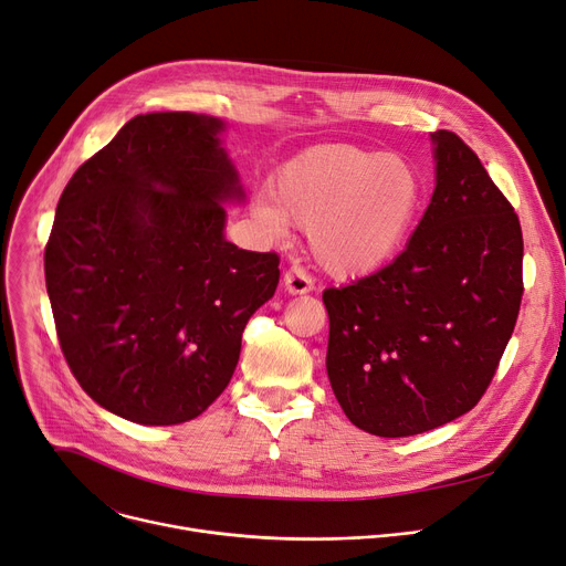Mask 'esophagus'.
<instances>
[{"mask_svg": "<svg viewBox=\"0 0 566 566\" xmlns=\"http://www.w3.org/2000/svg\"><path fill=\"white\" fill-rule=\"evenodd\" d=\"M284 289L289 293H310L314 289V280L303 265H291L284 275Z\"/></svg>", "mask_w": 566, "mask_h": 566, "instance_id": "34e87169", "label": "esophagus"}]
</instances>
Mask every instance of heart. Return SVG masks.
Masks as SVG:
<instances>
[{
	"instance_id": "1",
	"label": "heart",
	"mask_w": 566,
	"mask_h": 566,
	"mask_svg": "<svg viewBox=\"0 0 566 566\" xmlns=\"http://www.w3.org/2000/svg\"><path fill=\"white\" fill-rule=\"evenodd\" d=\"M420 197V174L408 158L321 144L277 169L256 216L271 229L307 227L310 252L325 273L360 277L397 252Z\"/></svg>"
}]
</instances>
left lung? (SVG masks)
I'll use <instances>...</instances> for the list:
<instances>
[{
  "label": "left lung",
  "instance_id": "1",
  "mask_svg": "<svg viewBox=\"0 0 566 566\" xmlns=\"http://www.w3.org/2000/svg\"><path fill=\"white\" fill-rule=\"evenodd\" d=\"M431 139L436 190L406 250L323 291L333 392L355 427L380 438L424 433L478 406L523 298L514 206L457 133Z\"/></svg>",
  "mask_w": 566,
  "mask_h": 566
}]
</instances>
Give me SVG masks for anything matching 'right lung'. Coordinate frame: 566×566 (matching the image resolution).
<instances>
[{"label": "right lung", "instance_id": "1", "mask_svg": "<svg viewBox=\"0 0 566 566\" xmlns=\"http://www.w3.org/2000/svg\"><path fill=\"white\" fill-rule=\"evenodd\" d=\"M220 130L213 116L139 114L56 203L45 286L59 346L82 390L137 424H181L211 406L280 282L275 252L222 235V201L243 190Z\"/></svg>", "mask_w": 566, "mask_h": 566}]
</instances>
